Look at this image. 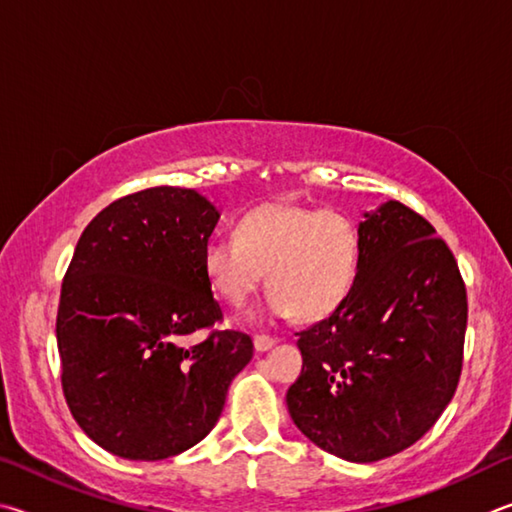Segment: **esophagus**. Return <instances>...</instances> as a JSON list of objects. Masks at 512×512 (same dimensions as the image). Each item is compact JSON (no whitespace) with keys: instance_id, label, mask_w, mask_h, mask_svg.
Here are the masks:
<instances>
[{"instance_id":"34e87169","label":"esophagus","mask_w":512,"mask_h":512,"mask_svg":"<svg viewBox=\"0 0 512 512\" xmlns=\"http://www.w3.org/2000/svg\"><path fill=\"white\" fill-rule=\"evenodd\" d=\"M276 344V339L274 337H267V335H256L254 337V348L258 353H265V351H270V348Z\"/></svg>"}]
</instances>
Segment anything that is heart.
<instances>
[{
  "label": "heart",
  "instance_id": "b5f03b06",
  "mask_svg": "<svg viewBox=\"0 0 512 512\" xmlns=\"http://www.w3.org/2000/svg\"><path fill=\"white\" fill-rule=\"evenodd\" d=\"M362 240L355 222L339 211L272 202L249 211L238 236L206 240L202 267L211 290L242 306L265 279V310L272 317L317 321L335 312L360 274Z\"/></svg>",
  "mask_w": 512,
  "mask_h": 512
}]
</instances>
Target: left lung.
Wrapping results in <instances>:
<instances>
[{"mask_svg":"<svg viewBox=\"0 0 512 512\" xmlns=\"http://www.w3.org/2000/svg\"><path fill=\"white\" fill-rule=\"evenodd\" d=\"M348 299L301 330L288 391L294 425L344 461L373 463L423 438L450 405L468 297L450 247L423 215L389 200L360 222Z\"/></svg>","mask_w":512,"mask_h":512,"instance_id":"8db88e82","label":"left lung"}]
</instances>
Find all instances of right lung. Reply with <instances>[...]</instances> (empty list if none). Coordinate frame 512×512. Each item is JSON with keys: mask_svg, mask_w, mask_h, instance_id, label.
I'll use <instances>...</instances> for the list:
<instances>
[{"mask_svg": "<svg viewBox=\"0 0 512 512\" xmlns=\"http://www.w3.org/2000/svg\"><path fill=\"white\" fill-rule=\"evenodd\" d=\"M220 211L193 188L125 195L80 236L56 319L62 391L80 429L130 461L182 454L211 432L251 339L222 319L202 267Z\"/></svg>", "mask_w": 512, "mask_h": 512, "instance_id": "1", "label": "right lung"}]
</instances>
